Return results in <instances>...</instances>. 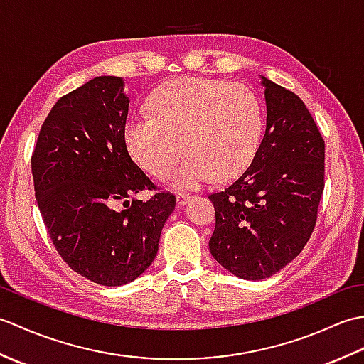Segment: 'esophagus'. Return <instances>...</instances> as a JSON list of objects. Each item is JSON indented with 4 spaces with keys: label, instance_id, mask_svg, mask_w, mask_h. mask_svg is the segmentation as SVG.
I'll return each mask as SVG.
<instances>
[{
    "label": "esophagus",
    "instance_id": "34e87169",
    "mask_svg": "<svg viewBox=\"0 0 364 364\" xmlns=\"http://www.w3.org/2000/svg\"><path fill=\"white\" fill-rule=\"evenodd\" d=\"M192 198L194 197L189 194H176V203L180 206H184V205H188Z\"/></svg>",
    "mask_w": 364,
    "mask_h": 364
}]
</instances>
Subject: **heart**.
I'll list each match as a JSON object with an SVG mask.
<instances>
[{"mask_svg":"<svg viewBox=\"0 0 364 364\" xmlns=\"http://www.w3.org/2000/svg\"><path fill=\"white\" fill-rule=\"evenodd\" d=\"M150 117L125 125L131 156L153 176L166 175L183 149L189 156L167 176L170 186L194 191L241 175L258 150L262 111L244 84L184 76L150 100Z\"/></svg>","mask_w":364,"mask_h":364,"instance_id":"heart-1","label":"heart"}]
</instances>
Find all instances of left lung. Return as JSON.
<instances>
[{"instance_id":"left-lung-1","label":"left lung","mask_w":364,"mask_h":364,"mask_svg":"<svg viewBox=\"0 0 364 364\" xmlns=\"http://www.w3.org/2000/svg\"><path fill=\"white\" fill-rule=\"evenodd\" d=\"M266 133L252 164L225 191L211 194L215 228L210 252L244 280H264L310 239L323 192L326 144L305 103L261 76Z\"/></svg>"}]
</instances>
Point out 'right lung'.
<instances>
[{"label":"right lung","mask_w":364,"mask_h":364,"mask_svg":"<svg viewBox=\"0 0 364 364\" xmlns=\"http://www.w3.org/2000/svg\"><path fill=\"white\" fill-rule=\"evenodd\" d=\"M117 76H98L59 98L46 115L31 158L36 200L58 253L75 272L103 286L144 274L175 210L131 159L125 142L129 98ZM124 202L125 210H117Z\"/></svg>","instance_id":"1"}]
</instances>
